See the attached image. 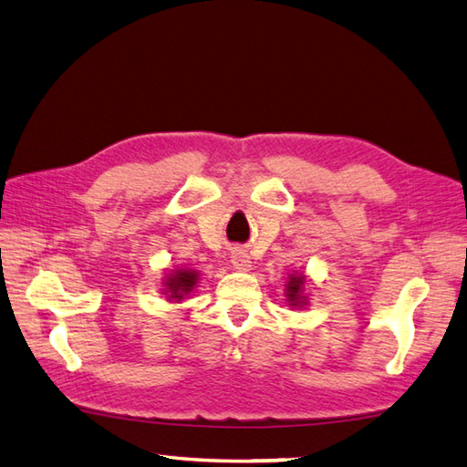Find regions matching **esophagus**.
Masks as SVG:
<instances>
[{"label":"esophagus","instance_id":"esophagus-1","mask_svg":"<svg viewBox=\"0 0 467 467\" xmlns=\"http://www.w3.org/2000/svg\"><path fill=\"white\" fill-rule=\"evenodd\" d=\"M231 261H233V267L239 269V271H251V267H253L251 257H249V253H246V251H234Z\"/></svg>","mask_w":467,"mask_h":467}]
</instances>
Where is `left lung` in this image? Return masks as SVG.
Segmentation results:
<instances>
[{
	"label": "left lung",
	"instance_id": "8db88e82",
	"mask_svg": "<svg viewBox=\"0 0 467 467\" xmlns=\"http://www.w3.org/2000/svg\"><path fill=\"white\" fill-rule=\"evenodd\" d=\"M306 275L304 273H291L289 281L285 285V297L291 307H304L307 306V296H306Z\"/></svg>",
	"mask_w": 467,
	"mask_h": 467
}]
</instances>
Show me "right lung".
<instances>
[{
    "label": "right lung",
    "instance_id": "add662e5",
    "mask_svg": "<svg viewBox=\"0 0 467 467\" xmlns=\"http://www.w3.org/2000/svg\"><path fill=\"white\" fill-rule=\"evenodd\" d=\"M200 279V273L190 269V267H182V269H173L170 271L166 279H163V296L168 297V301H182L186 299L194 291L196 283Z\"/></svg>",
    "mask_w": 467,
    "mask_h": 467
}]
</instances>
